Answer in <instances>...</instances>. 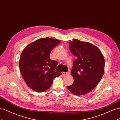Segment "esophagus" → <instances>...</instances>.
I'll return each instance as SVG.
<instances>
[{
    "instance_id": "esophagus-1",
    "label": "esophagus",
    "mask_w": 120,
    "mask_h": 120,
    "mask_svg": "<svg viewBox=\"0 0 120 120\" xmlns=\"http://www.w3.org/2000/svg\"><path fill=\"white\" fill-rule=\"evenodd\" d=\"M68 74V72H62V75L63 76H64V75H67Z\"/></svg>"
}]
</instances>
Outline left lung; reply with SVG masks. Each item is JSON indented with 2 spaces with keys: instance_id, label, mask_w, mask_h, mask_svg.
I'll list each match as a JSON object with an SVG mask.
<instances>
[{
  "instance_id": "left-lung-1",
  "label": "left lung",
  "mask_w": 120,
  "mask_h": 120,
  "mask_svg": "<svg viewBox=\"0 0 120 120\" xmlns=\"http://www.w3.org/2000/svg\"><path fill=\"white\" fill-rule=\"evenodd\" d=\"M69 48L77 59L74 61L71 71L74 82L68 89L75 95H83L101 81L104 73V58L97 46L77 39L70 41Z\"/></svg>"
}]
</instances>
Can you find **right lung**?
I'll return each instance as SVG.
<instances>
[{"label":"right lung","mask_w":120,"mask_h":120,"mask_svg":"<svg viewBox=\"0 0 120 120\" xmlns=\"http://www.w3.org/2000/svg\"><path fill=\"white\" fill-rule=\"evenodd\" d=\"M60 42L56 39L40 38L26 46L21 53L19 61L21 74L26 85L34 91L47 90L53 79L61 74L54 71L57 61L49 57L50 52Z\"/></svg>","instance_id":"1"}]
</instances>
